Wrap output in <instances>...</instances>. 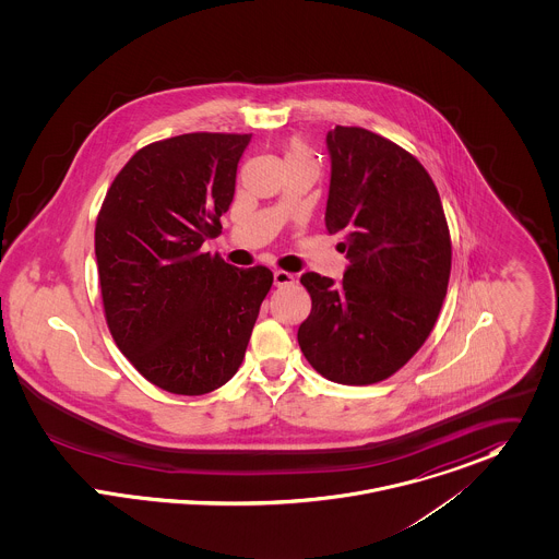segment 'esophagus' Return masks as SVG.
<instances>
[{
    "label": "esophagus",
    "instance_id": "1",
    "mask_svg": "<svg viewBox=\"0 0 559 559\" xmlns=\"http://www.w3.org/2000/svg\"><path fill=\"white\" fill-rule=\"evenodd\" d=\"M294 283H296V276L292 272H285V270L274 272V285L276 287H287V285H294Z\"/></svg>",
    "mask_w": 559,
    "mask_h": 559
}]
</instances>
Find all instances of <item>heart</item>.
<instances>
[{
	"label": "heart",
	"instance_id": "1",
	"mask_svg": "<svg viewBox=\"0 0 559 559\" xmlns=\"http://www.w3.org/2000/svg\"><path fill=\"white\" fill-rule=\"evenodd\" d=\"M285 156H287V160H312L309 147L300 139H294L287 143Z\"/></svg>",
	"mask_w": 559,
	"mask_h": 559
}]
</instances>
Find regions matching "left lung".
I'll return each mask as SVG.
<instances>
[{
	"instance_id": "8db88e82",
	"label": "left lung",
	"mask_w": 559,
	"mask_h": 559,
	"mask_svg": "<svg viewBox=\"0 0 559 559\" xmlns=\"http://www.w3.org/2000/svg\"><path fill=\"white\" fill-rule=\"evenodd\" d=\"M325 141V229L343 240L349 267L338 283L302 274L312 307L298 343L325 379L369 385L429 338L448 292L450 229L431 176L407 150L360 126H336Z\"/></svg>"
}]
</instances>
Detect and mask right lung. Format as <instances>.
I'll return each mask as SVG.
<instances>
[{"instance_id": "right-lung-1", "label": "right lung", "mask_w": 559, "mask_h": 559, "mask_svg": "<svg viewBox=\"0 0 559 559\" xmlns=\"http://www.w3.org/2000/svg\"><path fill=\"white\" fill-rule=\"evenodd\" d=\"M250 134L188 132L141 147L107 190L96 263L109 332L150 383L207 394L240 369L265 265L234 267L201 252L221 234Z\"/></svg>"}]
</instances>
